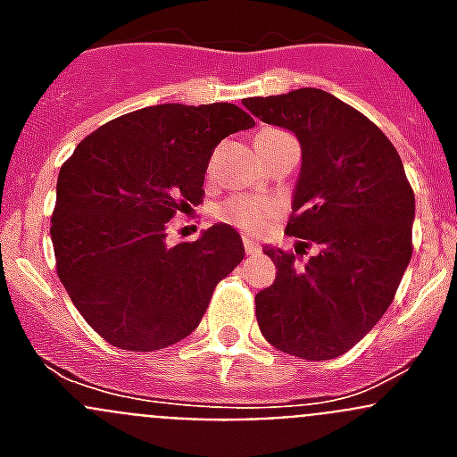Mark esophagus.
<instances>
[{"label": "esophagus", "mask_w": 457, "mask_h": 457, "mask_svg": "<svg viewBox=\"0 0 457 457\" xmlns=\"http://www.w3.org/2000/svg\"><path fill=\"white\" fill-rule=\"evenodd\" d=\"M242 245H245V253L247 256H258L261 247L256 245V240H252V236H242Z\"/></svg>", "instance_id": "34e87169"}]
</instances>
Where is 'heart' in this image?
<instances>
[{
    "label": "heart",
    "mask_w": 457,
    "mask_h": 457,
    "mask_svg": "<svg viewBox=\"0 0 457 457\" xmlns=\"http://www.w3.org/2000/svg\"><path fill=\"white\" fill-rule=\"evenodd\" d=\"M274 132V130H265ZM221 221L233 224L245 231H258L261 226L268 221L270 217V205L261 199L253 196H233V199L224 201L215 212Z\"/></svg>",
    "instance_id": "obj_1"
}]
</instances>
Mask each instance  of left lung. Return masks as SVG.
<instances>
[{"label": "left lung", "instance_id": "8db88e82", "mask_svg": "<svg viewBox=\"0 0 457 457\" xmlns=\"http://www.w3.org/2000/svg\"><path fill=\"white\" fill-rule=\"evenodd\" d=\"M242 103L300 141L286 233L320 247L302 265L295 253L265 247L277 278L256 295L258 327L281 353L334 359L394 302L411 258L414 192L385 132L332 93L295 88Z\"/></svg>", "mask_w": 457, "mask_h": 457}]
</instances>
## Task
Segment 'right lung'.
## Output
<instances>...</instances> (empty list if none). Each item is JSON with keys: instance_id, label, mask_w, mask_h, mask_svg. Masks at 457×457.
I'll use <instances>...</instances> for the list:
<instances>
[{"instance_id": "1", "label": "right lung", "mask_w": 457, "mask_h": 457, "mask_svg": "<svg viewBox=\"0 0 457 457\" xmlns=\"http://www.w3.org/2000/svg\"><path fill=\"white\" fill-rule=\"evenodd\" d=\"M253 123L237 104H153L79 141L56 180V274L84 320L120 350L151 353L196 329L245 258L240 233L210 226L167 245V221L204 199L210 155Z\"/></svg>"}]
</instances>
